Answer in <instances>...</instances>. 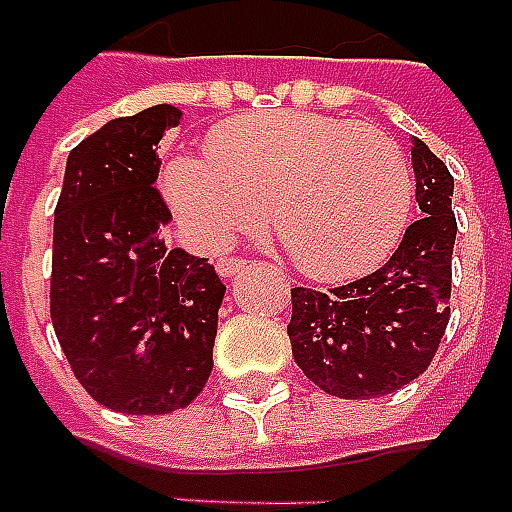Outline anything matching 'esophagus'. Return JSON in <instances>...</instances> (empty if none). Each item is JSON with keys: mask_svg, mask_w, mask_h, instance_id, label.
I'll return each mask as SVG.
<instances>
[{"mask_svg": "<svg viewBox=\"0 0 512 512\" xmlns=\"http://www.w3.org/2000/svg\"><path fill=\"white\" fill-rule=\"evenodd\" d=\"M242 270H245V259H237V256H232V259H221L215 264V272H218L221 278H232V275H237V272Z\"/></svg>", "mask_w": 512, "mask_h": 512, "instance_id": "esophagus-1", "label": "esophagus"}]
</instances>
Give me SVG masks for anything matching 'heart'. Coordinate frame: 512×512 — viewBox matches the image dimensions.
I'll list each match as a JSON object with an SVG mask.
<instances>
[{"mask_svg": "<svg viewBox=\"0 0 512 512\" xmlns=\"http://www.w3.org/2000/svg\"><path fill=\"white\" fill-rule=\"evenodd\" d=\"M210 159L172 156L161 191L188 237L218 251L261 221L313 280H345L394 251L413 205L402 148L375 126L272 110L218 126Z\"/></svg>", "mask_w": 512, "mask_h": 512, "instance_id": "heart-1", "label": "heart"}]
</instances>
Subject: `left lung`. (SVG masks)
Masks as SVG:
<instances>
[{
    "label": "left lung",
    "instance_id": "obj_1",
    "mask_svg": "<svg viewBox=\"0 0 512 512\" xmlns=\"http://www.w3.org/2000/svg\"><path fill=\"white\" fill-rule=\"evenodd\" d=\"M410 153L424 218L407 226L394 256L367 278L326 294L291 288L294 361L332 397L394 394L429 367L448 326L453 178L426 142L413 140Z\"/></svg>",
    "mask_w": 512,
    "mask_h": 512
}]
</instances>
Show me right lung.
I'll return each instance as SVG.
<instances>
[{
    "instance_id": "right-lung-1",
    "label": "right lung",
    "mask_w": 512,
    "mask_h": 512,
    "mask_svg": "<svg viewBox=\"0 0 512 512\" xmlns=\"http://www.w3.org/2000/svg\"><path fill=\"white\" fill-rule=\"evenodd\" d=\"M175 105L107 121L67 156L53 218L51 318L80 386L115 413L191 405L213 370L226 286L207 259L169 251L153 188Z\"/></svg>"
}]
</instances>
